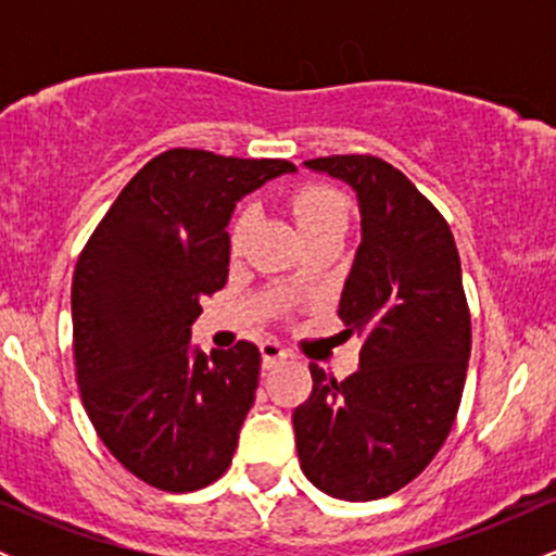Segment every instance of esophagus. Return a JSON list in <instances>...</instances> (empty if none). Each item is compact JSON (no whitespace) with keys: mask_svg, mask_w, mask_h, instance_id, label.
I'll return each mask as SVG.
<instances>
[{"mask_svg":"<svg viewBox=\"0 0 556 556\" xmlns=\"http://www.w3.org/2000/svg\"><path fill=\"white\" fill-rule=\"evenodd\" d=\"M261 358H264V368H274L279 361L290 358V353L277 340H264L261 342Z\"/></svg>","mask_w":556,"mask_h":556,"instance_id":"34e87169","label":"esophagus"}]
</instances>
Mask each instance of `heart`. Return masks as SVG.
<instances>
[{
    "mask_svg": "<svg viewBox=\"0 0 556 556\" xmlns=\"http://www.w3.org/2000/svg\"><path fill=\"white\" fill-rule=\"evenodd\" d=\"M290 208L303 238L316 232V229L331 225H348V203H344V198L337 193L334 188H327V185H305V188H300L298 193L292 195ZM248 229H251V214L242 212L238 219H235L232 232H229L232 248L242 245Z\"/></svg>",
    "mask_w": 556,
    "mask_h": 556,
    "instance_id": "1",
    "label": "heart"
}]
</instances>
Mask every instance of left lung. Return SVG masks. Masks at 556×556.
Listing matches in <instances>:
<instances>
[{"mask_svg":"<svg viewBox=\"0 0 556 556\" xmlns=\"http://www.w3.org/2000/svg\"><path fill=\"white\" fill-rule=\"evenodd\" d=\"M303 164L358 195L361 245L340 318L363 348L344 381L308 366L314 392L292 413L300 468L334 500L371 502L410 483L455 424L470 358L460 256L444 216L384 159Z\"/></svg>","mask_w":556,"mask_h":556,"instance_id":"obj_1","label":"left lung"}]
</instances>
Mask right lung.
<instances>
[{"mask_svg":"<svg viewBox=\"0 0 556 556\" xmlns=\"http://www.w3.org/2000/svg\"><path fill=\"white\" fill-rule=\"evenodd\" d=\"M285 159L172 149L125 185L73 274V350L96 433L149 486L195 491L229 468L256 400L261 353L190 348L201 300L229 271L235 203Z\"/></svg>","mask_w":556,"mask_h":556,"instance_id":"add662e5","label":"right lung"}]
</instances>
